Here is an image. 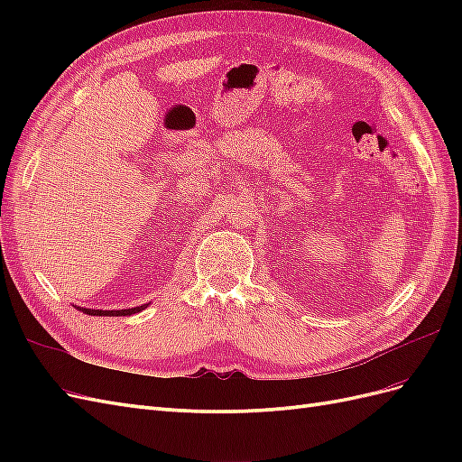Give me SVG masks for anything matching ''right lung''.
<instances>
[{
    "label": "right lung",
    "instance_id": "1",
    "mask_svg": "<svg viewBox=\"0 0 462 462\" xmlns=\"http://www.w3.org/2000/svg\"><path fill=\"white\" fill-rule=\"evenodd\" d=\"M148 304L144 306H136V309H127V310H90V309H82V312L88 314V316H131L144 310Z\"/></svg>",
    "mask_w": 462,
    "mask_h": 462
}]
</instances>
